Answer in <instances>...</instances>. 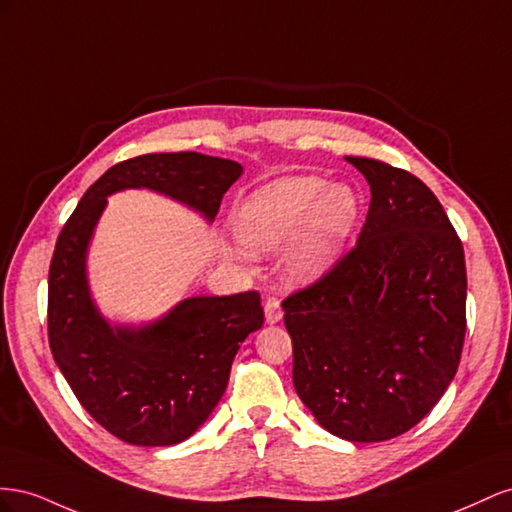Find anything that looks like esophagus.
<instances>
[{"label": "esophagus", "mask_w": 512, "mask_h": 512, "mask_svg": "<svg viewBox=\"0 0 512 512\" xmlns=\"http://www.w3.org/2000/svg\"><path fill=\"white\" fill-rule=\"evenodd\" d=\"M264 311H266V321L268 324H276V321H281L283 317V309H281V302L276 296H268L266 304H264Z\"/></svg>", "instance_id": "1"}]
</instances>
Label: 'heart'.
Masks as SVG:
<instances>
[{"instance_id": "heart-1", "label": "heart", "mask_w": 512, "mask_h": 512, "mask_svg": "<svg viewBox=\"0 0 512 512\" xmlns=\"http://www.w3.org/2000/svg\"><path fill=\"white\" fill-rule=\"evenodd\" d=\"M360 214L352 186L319 175H291L261 186L236 214L240 240L253 251H274L299 238L287 255L298 279H313L339 257Z\"/></svg>"}]
</instances>
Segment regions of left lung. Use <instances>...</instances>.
<instances>
[{
	"instance_id": "8db88e82",
	"label": "left lung",
	"mask_w": 512,
	"mask_h": 512,
	"mask_svg": "<svg viewBox=\"0 0 512 512\" xmlns=\"http://www.w3.org/2000/svg\"><path fill=\"white\" fill-rule=\"evenodd\" d=\"M371 186L358 242L281 306L294 388L349 442L392 440L455 377L465 339V255L431 188L410 171L347 156Z\"/></svg>"
}]
</instances>
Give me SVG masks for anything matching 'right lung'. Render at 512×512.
Instances as JSON below:
<instances>
[{
  "label": "right lung",
  "mask_w": 512,
  "mask_h": 512,
  "mask_svg": "<svg viewBox=\"0 0 512 512\" xmlns=\"http://www.w3.org/2000/svg\"><path fill=\"white\" fill-rule=\"evenodd\" d=\"M242 175L236 160L197 152L143 154L87 188L55 242L49 268V345L75 397L102 429L135 446L193 435L221 401L240 343L264 326L257 291L188 298L156 324L111 328L85 281V248L107 195L152 188L214 218Z\"/></svg>",
  "instance_id": "1"
}]
</instances>
